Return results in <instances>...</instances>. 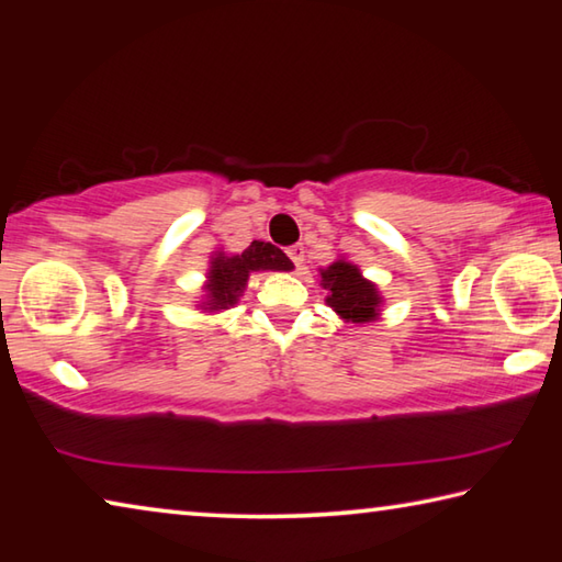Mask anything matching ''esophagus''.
Here are the masks:
<instances>
[{"label": "esophagus", "instance_id": "34e87169", "mask_svg": "<svg viewBox=\"0 0 562 562\" xmlns=\"http://www.w3.org/2000/svg\"><path fill=\"white\" fill-rule=\"evenodd\" d=\"M288 258L294 262V268H302V262H304V247L302 245H292V247H288Z\"/></svg>", "mask_w": 562, "mask_h": 562}]
</instances>
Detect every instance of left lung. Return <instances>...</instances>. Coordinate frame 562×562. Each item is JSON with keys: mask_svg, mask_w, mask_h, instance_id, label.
<instances>
[{"mask_svg": "<svg viewBox=\"0 0 562 562\" xmlns=\"http://www.w3.org/2000/svg\"><path fill=\"white\" fill-rule=\"evenodd\" d=\"M319 284L329 292L327 304L341 319L351 322V325H364V322L376 319L379 307H382V294H379L374 282L361 278L357 265L337 260L329 268L319 270Z\"/></svg>", "mask_w": 562, "mask_h": 562, "instance_id": "obj_1", "label": "left lung"}]
</instances>
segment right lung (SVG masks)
<instances>
[{
  "instance_id": "obj_1",
  "label": "right lung",
  "mask_w": 562,
  "mask_h": 562,
  "mask_svg": "<svg viewBox=\"0 0 562 562\" xmlns=\"http://www.w3.org/2000/svg\"><path fill=\"white\" fill-rule=\"evenodd\" d=\"M292 268V260L280 250V247L262 240H252L250 247L240 255L217 252L211 260V270H207V294L205 302H201V307L205 312H221L233 307V304L240 300L247 278H250L252 272H290Z\"/></svg>"
}]
</instances>
